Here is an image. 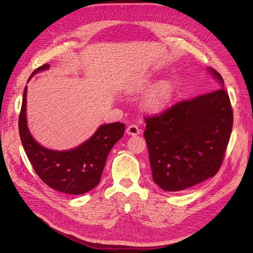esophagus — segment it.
<instances>
[{
	"instance_id": "34e87169",
	"label": "esophagus",
	"mask_w": 253,
	"mask_h": 253,
	"mask_svg": "<svg viewBox=\"0 0 253 253\" xmlns=\"http://www.w3.org/2000/svg\"><path fill=\"white\" fill-rule=\"evenodd\" d=\"M126 132H127V133H128L129 135H133V136H134V135L140 134V129H139L136 125L131 124V125H129V126L127 127Z\"/></svg>"
}]
</instances>
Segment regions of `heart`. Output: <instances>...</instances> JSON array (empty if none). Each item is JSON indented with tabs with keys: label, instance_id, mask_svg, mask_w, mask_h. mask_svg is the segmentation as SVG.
I'll return each instance as SVG.
<instances>
[{
	"label": "heart",
	"instance_id": "1",
	"mask_svg": "<svg viewBox=\"0 0 253 253\" xmlns=\"http://www.w3.org/2000/svg\"><path fill=\"white\" fill-rule=\"evenodd\" d=\"M172 94H173V86L170 82H159L143 97L142 104L149 111H160L170 101Z\"/></svg>",
	"mask_w": 253,
	"mask_h": 253
}]
</instances>
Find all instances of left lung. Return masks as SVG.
Listing matches in <instances>:
<instances>
[{
	"label": "left lung",
	"mask_w": 253,
	"mask_h": 253,
	"mask_svg": "<svg viewBox=\"0 0 253 253\" xmlns=\"http://www.w3.org/2000/svg\"><path fill=\"white\" fill-rule=\"evenodd\" d=\"M209 72L223 87L222 77L213 69ZM144 122L153 179L162 190L182 191L217 173L233 128L223 88L179 101Z\"/></svg>",
	"instance_id": "8db88e82"
}]
</instances>
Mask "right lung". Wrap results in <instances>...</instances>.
I'll list each match as a JSON object with an SVG mask.
<instances>
[{
	"label": "right lung",
	"mask_w": 253,
	"mask_h": 253,
	"mask_svg": "<svg viewBox=\"0 0 253 253\" xmlns=\"http://www.w3.org/2000/svg\"><path fill=\"white\" fill-rule=\"evenodd\" d=\"M49 69V64L40 66L32 77ZM25 86L19 114V135L26 156L39 175L48 187L69 195L85 194L100 181L106 158L115 143L124 134L125 124L116 122L101 125L87 141L70 151H53L39 144L26 125Z\"/></svg>",
	"instance_id": "1"
}]
</instances>
